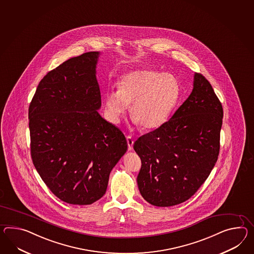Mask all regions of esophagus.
<instances>
[{
  "mask_svg": "<svg viewBox=\"0 0 254 254\" xmlns=\"http://www.w3.org/2000/svg\"><path fill=\"white\" fill-rule=\"evenodd\" d=\"M127 146H128V150L133 149V144H134V139L131 136H127Z\"/></svg>",
  "mask_w": 254,
  "mask_h": 254,
  "instance_id": "esophagus-1",
  "label": "esophagus"
}]
</instances>
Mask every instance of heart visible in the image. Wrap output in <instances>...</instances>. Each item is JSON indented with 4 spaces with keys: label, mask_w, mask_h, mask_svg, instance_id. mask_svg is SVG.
<instances>
[{
    "label": "heart",
    "mask_w": 254,
    "mask_h": 254,
    "mask_svg": "<svg viewBox=\"0 0 254 254\" xmlns=\"http://www.w3.org/2000/svg\"><path fill=\"white\" fill-rule=\"evenodd\" d=\"M179 97V81L174 75L153 68L135 69L118 80V91L106 93L105 115L118 124L131 104L134 124L144 130L157 129L167 122Z\"/></svg>",
    "instance_id": "1"
}]
</instances>
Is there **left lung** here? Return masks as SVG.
<instances>
[{"label": "left lung", "mask_w": 254, "mask_h": 254, "mask_svg": "<svg viewBox=\"0 0 254 254\" xmlns=\"http://www.w3.org/2000/svg\"><path fill=\"white\" fill-rule=\"evenodd\" d=\"M222 118L210 82L194 73L192 93L171 119L134 143L141 160L136 182L147 202L172 206L195 193L217 162Z\"/></svg>", "instance_id": "1"}]
</instances>
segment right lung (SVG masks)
<instances>
[{
    "label": "right lung",
    "mask_w": 254,
    "mask_h": 254,
    "mask_svg": "<svg viewBox=\"0 0 254 254\" xmlns=\"http://www.w3.org/2000/svg\"><path fill=\"white\" fill-rule=\"evenodd\" d=\"M100 53L63 62L40 81L29 105L32 161L46 186L71 204L99 200L127 149L122 131L97 110Z\"/></svg>",
    "instance_id": "obj_1"
}]
</instances>
